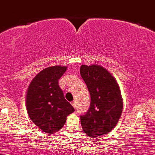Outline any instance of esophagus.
Listing matches in <instances>:
<instances>
[{"label": "esophagus", "instance_id": "obj_1", "mask_svg": "<svg viewBox=\"0 0 155 155\" xmlns=\"http://www.w3.org/2000/svg\"><path fill=\"white\" fill-rule=\"evenodd\" d=\"M71 104V105L73 106V107L76 108V102L75 101H72Z\"/></svg>", "mask_w": 155, "mask_h": 155}]
</instances>
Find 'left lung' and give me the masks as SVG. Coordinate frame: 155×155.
Here are the masks:
<instances>
[{
  "mask_svg": "<svg viewBox=\"0 0 155 155\" xmlns=\"http://www.w3.org/2000/svg\"><path fill=\"white\" fill-rule=\"evenodd\" d=\"M80 73L91 97L88 111L81 116L83 130L92 138L107 134L117 125L123 109L119 84L112 74L99 65H82Z\"/></svg>",
  "mask_w": 155,
  "mask_h": 155,
  "instance_id": "obj_1",
  "label": "left lung"
}]
</instances>
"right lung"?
<instances>
[{"label":"right lung","mask_w":155,"mask_h":155,"mask_svg":"<svg viewBox=\"0 0 155 155\" xmlns=\"http://www.w3.org/2000/svg\"><path fill=\"white\" fill-rule=\"evenodd\" d=\"M67 66L48 67L38 73L30 82L26 94V107L32 122L45 133L60 130L66 117L74 111L64 98L58 81Z\"/></svg>","instance_id":"add662e5"}]
</instances>
